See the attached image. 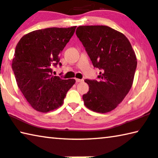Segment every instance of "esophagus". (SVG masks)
Listing matches in <instances>:
<instances>
[{
	"instance_id": "1",
	"label": "esophagus",
	"mask_w": 158,
	"mask_h": 158,
	"mask_svg": "<svg viewBox=\"0 0 158 158\" xmlns=\"http://www.w3.org/2000/svg\"><path fill=\"white\" fill-rule=\"evenodd\" d=\"M76 81L77 82H82L83 81V80L82 79H78V78H76Z\"/></svg>"
}]
</instances>
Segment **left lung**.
Segmentation results:
<instances>
[{
  "label": "left lung",
  "instance_id": "1",
  "mask_svg": "<svg viewBox=\"0 0 158 158\" xmlns=\"http://www.w3.org/2000/svg\"><path fill=\"white\" fill-rule=\"evenodd\" d=\"M76 35L93 66L98 69V80H85L89 91L82 99L86 107L99 113L114 109L131 88L137 59L124 35L108 26H79Z\"/></svg>",
  "mask_w": 158,
  "mask_h": 158
}]
</instances>
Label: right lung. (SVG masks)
Listing matches in <instances>:
<instances>
[{
    "mask_svg": "<svg viewBox=\"0 0 158 158\" xmlns=\"http://www.w3.org/2000/svg\"><path fill=\"white\" fill-rule=\"evenodd\" d=\"M76 26L51 27L24 35L16 46L12 69L17 84L32 108L48 112L63 104L75 79L52 76V68L61 64L59 54L69 42Z\"/></svg>",
    "mask_w": 158,
    "mask_h": 158,
    "instance_id": "1",
    "label": "right lung"
}]
</instances>
